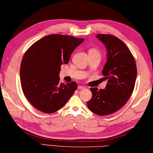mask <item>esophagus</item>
I'll return each instance as SVG.
<instances>
[{"instance_id":"esophagus-1","label":"esophagus","mask_w":153,"mask_h":153,"mask_svg":"<svg viewBox=\"0 0 153 153\" xmlns=\"http://www.w3.org/2000/svg\"><path fill=\"white\" fill-rule=\"evenodd\" d=\"M85 87H84V86H82V85H79L78 86V87H77V89H78L79 90H82V89H85Z\"/></svg>"}]
</instances>
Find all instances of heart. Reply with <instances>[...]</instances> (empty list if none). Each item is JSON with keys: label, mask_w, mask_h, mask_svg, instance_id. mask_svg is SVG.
<instances>
[{"label": "heart", "mask_w": 153, "mask_h": 153, "mask_svg": "<svg viewBox=\"0 0 153 153\" xmlns=\"http://www.w3.org/2000/svg\"><path fill=\"white\" fill-rule=\"evenodd\" d=\"M89 54H97V55H99V56H100L99 51L97 50V49H96V48H91V49L89 51Z\"/></svg>", "instance_id": "heart-1"}]
</instances>
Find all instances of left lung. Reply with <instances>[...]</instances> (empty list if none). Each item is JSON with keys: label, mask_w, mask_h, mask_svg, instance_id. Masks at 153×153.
<instances>
[{"label": "left lung", "mask_w": 153, "mask_h": 153, "mask_svg": "<svg viewBox=\"0 0 153 153\" xmlns=\"http://www.w3.org/2000/svg\"><path fill=\"white\" fill-rule=\"evenodd\" d=\"M96 37L107 51L106 63L102 74L108 83L104 89L90 88L93 95L87 105L93 113L106 116L121 108L131 96L137 67L128 47L118 37L106 34H98Z\"/></svg>", "instance_id": "1"}]
</instances>
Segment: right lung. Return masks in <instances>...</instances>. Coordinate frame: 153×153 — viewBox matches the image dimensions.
Wrapping results in <instances>:
<instances>
[{
  "instance_id": "1",
  "label": "right lung",
  "mask_w": 153,
  "mask_h": 153,
  "mask_svg": "<svg viewBox=\"0 0 153 153\" xmlns=\"http://www.w3.org/2000/svg\"><path fill=\"white\" fill-rule=\"evenodd\" d=\"M84 39L52 34L35 42L25 52L20 66L25 97L35 108L51 114L62 108L77 88V83H60V66Z\"/></svg>"
}]
</instances>
